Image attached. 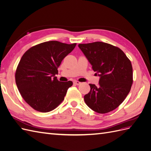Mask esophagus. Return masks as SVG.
<instances>
[{"mask_svg":"<svg viewBox=\"0 0 151 151\" xmlns=\"http://www.w3.org/2000/svg\"><path fill=\"white\" fill-rule=\"evenodd\" d=\"M74 84H76V85H79V84H81V83H80V82H79V81H74Z\"/></svg>","mask_w":151,"mask_h":151,"instance_id":"obj_1","label":"esophagus"}]
</instances>
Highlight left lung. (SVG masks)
Returning <instances> with one entry per match:
<instances>
[{"label":"left lung","mask_w":151,"mask_h":151,"mask_svg":"<svg viewBox=\"0 0 151 151\" xmlns=\"http://www.w3.org/2000/svg\"><path fill=\"white\" fill-rule=\"evenodd\" d=\"M78 47L100 77L98 86L89 84L91 90L84 96L86 104L98 113L114 110L124 101L133 83L130 60L121 49L106 43L79 44Z\"/></svg>","instance_id":"8db88e82"}]
</instances>
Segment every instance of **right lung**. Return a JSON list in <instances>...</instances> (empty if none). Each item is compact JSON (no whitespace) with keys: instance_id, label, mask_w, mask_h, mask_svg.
I'll return each mask as SVG.
<instances>
[{"instance_id":"right-lung-1","label":"right lung","mask_w":151,"mask_h":151,"mask_svg":"<svg viewBox=\"0 0 151 151\" xmlns=\"http://www.w3.org/2000/svg\"><path fill=\"white\" fill-rule=\"evenodd\" d=\"M76 43L50 41L30 48L21 57L15 79L21 96L35 110H53L64 99L72 82L59 81L55 75L62 60Z\"/></svg>"}]
</instances>
